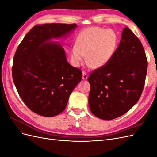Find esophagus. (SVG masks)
I'll list each match as a JSON object with an SVG mask.
<instances>
[{
  "mask_svg": "<svg viewBox=\"0 0 157 157\" xmlns=\"http://www.w3.org/2000/svg\"><path fill=\"white\" fill-rule=\"evenodd\" d=\"M88 77V75L87 73H86L85 72H82V78L83 80H86Z\"/></svg>",
  "mask_w": 157,
  "mask_h": 157,
  "instance_id": "esophagus-1",
  "label": "esophagus"
}]
</instances>
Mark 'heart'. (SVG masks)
<instances>
[{
    "instance_id": "obj_1",
    "label": "heart",
    "mask_w": 157,
    "mask_h": 157,
    "mask_svg": "<svg viewBox=\"0 0 157 157\" xmlns=\"http://www.w3.org/2000/svg\"><path fill=\"white\" fill-rule=\"evenodd\" d=\"M118 44L117 33L111 29L93 27L82 31L78 36L76 45L71 48L72 63L78 67L86 59L94 68L105 65L115 54Z\"/></svg>"
}]
</instances>
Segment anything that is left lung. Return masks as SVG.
Listing matches in <instances>:
<instances>
[{
    "label": "left lung",
    "instance_id": "obj_1",
    "mask_svg": "<svg viewBox=\"0 0 157 157\" xmlns=\"http://www.w3.org/2000/svg\"><path fill=\"white\" fill-rule=\"evenodd\" d=\"M147 70V60L141 41L125 27L113 58L88 78V103L93 115L109 121L129 111L141 96Z\"/></svg>",
    "mask_w": 157,
    "mask_h": 157
}]
</instances>
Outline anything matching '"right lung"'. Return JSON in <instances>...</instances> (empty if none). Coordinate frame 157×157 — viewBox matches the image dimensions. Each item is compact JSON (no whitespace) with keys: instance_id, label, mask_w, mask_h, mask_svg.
Returning <instances> with one entry per match:
<instances>
[{"instance_id":"add662e5","label":"right lung","mask_w":157,"mask_h":157,"mask_svg":"<svg viewBox=\"0 0 157 157\" xmlns=\"http://www.w3.org/2000/svg\"><path fill=\"white\" fill-rule=\"evenodd\" d=\"M77 24L48 23L27 33L14 55L12 77L17 92L30 110L46 117L63 112L82 72L67 61L58 41L67 38Z\"/></svg>"}]
</instances>
